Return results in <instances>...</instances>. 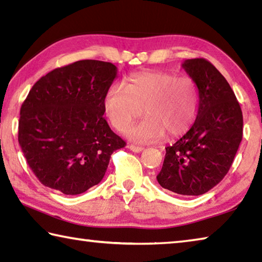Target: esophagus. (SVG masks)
<instances>
[{
  "mask_svg": "<svg viewBox=\"0 0 262 262\" xmlns=\"http://www.w3.org/2000/svg\"><path fill=\"white\" fill-rule=\"evenodd\" d=\"M128 149H130L133 152H141L143 151V148L142 147H137V145H128Z\"/></svg>",
  "mask_w": 262,
  "mask_h": 262,
  "instance_id": "1",
  "label": "esophagus"
}]
</instances>
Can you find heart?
Wrapping results in <instances>:
<instances>
[{"label":"heart","instance_id":"1","mask_svg":"<svg viewBox=\"0 0 262 262\" xmlns=\"http://www.w3.org/2000/svg\"><path fill=\"white\" fill-rule=\"evenodd\" d=\"M145 118L128 129L136 143H151L165 133L177 136L192 126L198 114L199 91L192 78L162 70L130 75L123 84L111 85L104 96L106 117L115 129L126 132L133 120Z\"/></svg>","mask_w":262,"mask_h":262}]
</instances>
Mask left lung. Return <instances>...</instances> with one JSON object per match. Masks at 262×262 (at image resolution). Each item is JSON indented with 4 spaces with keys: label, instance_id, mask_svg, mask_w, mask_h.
<instances>
[{
    "label": "left lung",
    "instance_id": "8db88e82",
    "mask_svg": "<svg viewBox=\"0 0 262 262\" xmlns=\"http://www.w3.org/2000/svg\"><path fill=\"white\" fill-rule=\"evenodd\" d=\"M183 68L198 86V117L181 139L165 148L157 181L177 194L201 195L231 167L243 137V113L231 86L209 61L189 59Z\"/></svg>",
    "mask_w": 262,
    "mask_h": 262
}]
</instances>
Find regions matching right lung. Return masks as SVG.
I'll return each instance as SVG.
<instances>
[{
	"label": "right lung",
	"instance_id": "right-lung-1",
	"mask_svg": "<svg viewBox=\"0 0 262 262\" xmlns=\"http://www.w3.org/2000/svg\"><path fill=\"white\" fill-rule=\"evenodd\" d=\"M117 75L111 62L82 60L52 70L30 90L18 142L46 187L84 193L104 178L113 151L126 145L103 117L104 96Z\"/></svg>",
	"mask_w": 262,
	"mask_h": 262
}]
</instances>
